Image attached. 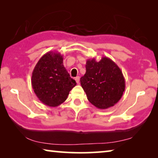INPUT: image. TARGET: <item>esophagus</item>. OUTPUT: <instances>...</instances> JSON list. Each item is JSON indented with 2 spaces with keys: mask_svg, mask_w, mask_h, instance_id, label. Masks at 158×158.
Listing matches in <instances>:
<instances>
[{
  "mask_svg": "<svg viewBox=\"0 0 158 158\" xmlns=\"http://www.w3.org/2000/svg\"><path fill=\"white\" fill-rule=\"evenodd\" d=\"M74 79H75V81L77 82V84H79V80H80V77H76L75 78H74Z\"/></svg>",
  "mask_w": 158,
  "mask_h": 158,
  "instance_id": "esophagus-1",
  "label": "esophagus"
}]
</instances>
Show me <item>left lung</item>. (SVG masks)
I'll return each instance as SVG.
<instances>
[{"mask_svg":"<svg viewBox=\"0 0 158 158\" xmlns=\"http://www.w3.org/2000/svg\"><path fill=\"white\" fill-rule=\"evenodd\" d=\"M85 74L80 79L83 89L92 105L100 109L113 106L122 97L125 81L122 71L108 57L88 59Z\"/></svg>","mask_w":158,"mask_h":158,"instance_id":"8db88e82","label":"left lung"}]
</instances>
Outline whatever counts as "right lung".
<instances>
[{
	"label": "right lung",
	"instance_id": "right-lung-1",
	"mask_svg": "<svg viewBox=\"0 0 158 158\" xmlns=\"http://www.w3.org/2000/svg\"><path fill=\"white\" fill-rule=\"evenodd\" d=\"M31 84L37 98L44 105L56 107L66 100L77 83L64 67L63 55L49 52L35 66Z\"/></svg>",
	"mask_w": 158,
	"mask_h": 158
}]
</instances>
